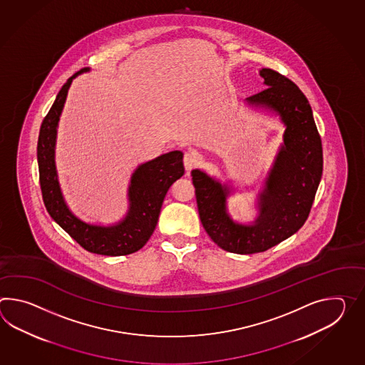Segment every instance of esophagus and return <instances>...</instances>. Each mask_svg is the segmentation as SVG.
<instances>
[{"label": "esophagus", "mask_w": 365, "mask_h": 365, "mask_svg": "<svg viewBox=\"0 0 365 365\" xmlns=\"http://www.w3.org/2000/svg\"><path fill=\"white\" fill-rule=\"evenodd\" d=\"M183 165L187 173H190L197 165V155L192 152H186L183 155Z\"/></svg>", "instance_id": "34e87169"}]
</instances>
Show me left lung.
Returning <instances> with one entry per match:
<instances>
[{
  "label": "left lung",
  "instance_id": "left-lung-1",
  "mask_svg": "<svg viewBox=\"0 0 365 365\" xmlns=\"http://www.w3.org/2000/svg\"><path fill=\"white\" fill-rule=\"evenodd\" d=\"M259 74L267 88L246 102L279 115L285 132L258 197V217L252 225L233 221L227 185L199 169L191 173L202 227L217 246L235 254L266 252L294 235L308 219L324 169L322 143L304 93L276 71L263 68Z\"/></svg>",
  "mask_w": 365,
  "mask_h": 365
}]
</instances>
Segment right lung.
<instances>
[{"label":"right lung","mask_w":365,"mask_h":365,"mask_svg":"<svg viewBox=\"0 0 365 365\" xmlns=\"http://www.w3.org/2000/svg\"><path fill=\"white\" fill-rule=\"evenodd\" d=\"M83 72H89V68H83L65 82L41 123L38 165L43 202L51 217L85 250L107 257H120L140 250L153 235L166 192L185 174L183 153L174 150L138 166L130 177L128 187L130 208L118 224L111 227L93 225L74 216L58 185L55 145L57 125L68 90L74 78Z\"/></svg>","instance_id":"right-lung-1"}]
</instances>
